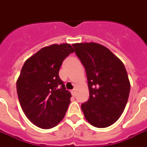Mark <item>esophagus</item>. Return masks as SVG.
Returning <instances> with one entry per match:
<instances>
[{
	"label": "esophagus",
	"mask_w": 147,
	"mask_h": 147,
	"mask_svg": "<svg viewBox=\"0 0 147 147\" xmlns=\"http://www.w3.org/2000/svg\"><path fill=\"white\" fill-rule=\"evenodd\" d=\"M71 94H72L73 96L74 97L75 95H76V92H75V91L74 90H72L71 91Z\"/></svg>",
	"instance_id": "esophagus-1"
}]
</instances>
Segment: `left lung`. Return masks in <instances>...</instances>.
Masks as SVG:
<instances>
[{"label":"left lung","mask_w":147,"mask_h":147,"mask_svg":"<svg viewBox=\"0 0 147 147\" xmlns=\"http://www.w3.org/2000/svg\"><path fill=\"white\" fill-rule=\"evenodd\" d=\"M86 72L89 98L81 105L92 125L107 128L119 119L130 92L123 63L107 47L96 43L73 44Z\"/></svg>","instance_id":"left-lung-1"}]
</instances>
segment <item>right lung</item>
Masks as SVG:
<instances>
[{"label": "right lung", "mask_w": 147, "mask_h": 147, "mask_svg": "<svg viewBox=\"0 0 147 147\" xmlns=\"http://www.w3.org/2000/svg\"><path fill=\"white\" fill-rule=\"evenodd\" d=\"M74 50L68 43L46 47L25 61L16 81L19 103L33 124L43 129L63 119L71 94L59 76L63 61Z\"/></svg>", "instance_id": "obj_1"}]
</instances>
